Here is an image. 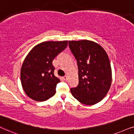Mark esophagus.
Listing matches in <instances>:
<instances>
[{
    "instance_id": "obj_1",
    "label": "esophagus",
    "mask_w": 134,
    "mask_h": 134,
    "mask_svg": "<svg viewBox=\"0 0 134 134\" xmlns=\"http://www.w3.org/2000/svg\"><path fill=\"white\" fill-rule=\"evenodd\" d=\"M63 79H64L65 81H67V79H68V78H67V76H64V77H63Z\"/></svg>"
}]
</instances>
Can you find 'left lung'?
I'll use <instances>...</instances> for the list:
<instances>
[{
  "label": "left lung",
  "mask_w": 134,
  "mask_h": 134,
  "mask_svg": "<svg viewBox=\"0 0 134 134\" xmlns=\"http://www.w3.org/2000/svg\"><path fill=\"white\" fill-rule=\"evenodd\" d=\"M69 46L79 69V84L70 88L72 94L83 104H96L104 98L111 87L109 57L100 45L91 41H69Z\"/></svg>",
  "instance_id": "obj_1"
}]
</instances>
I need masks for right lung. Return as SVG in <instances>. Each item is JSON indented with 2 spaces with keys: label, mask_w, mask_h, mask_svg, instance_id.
<instances>
[{
  "label": "right lung",
  "mask_w": 134,
  "mask_h": 134,
  "mask_svg": "<svg viewBox=\"0 0 134 134\" xmlns=\"http://www.w3.org/2000/svg\"><path fill=\"white\" fill-rule=\"evenodd\" d=\"M67 44V41L43 42L34 47L27 55L20 78L23 90L32 99L44 101L54 95L60 80L54 74L52 61Z\"/></svg>",
  "instance_id": "add662e5"
}]
</instances>
